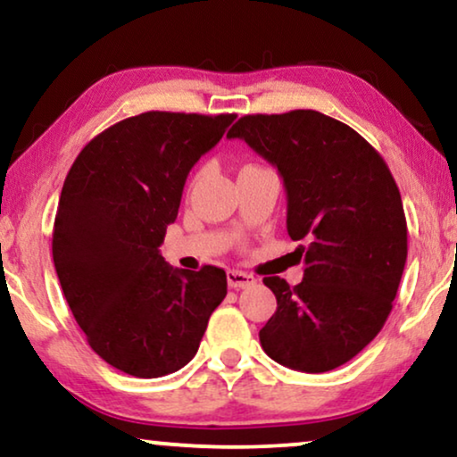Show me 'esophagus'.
<instances>
[{"instance_id":"obj_1","label":"esophagus","mask_w":457,"mask_h":457,"mask_svg":"<svg viewBox=\"0 0 457 457\" xmlns=\"http://www.w3.org/2000/svg\"><path fill=\"white\" fill-rule=\"evenodd\" d=\"M227 280H228V287H233V289H245V287L255 285L253 274L243 272V270H228Z\"/></svg>"}]
</instances>
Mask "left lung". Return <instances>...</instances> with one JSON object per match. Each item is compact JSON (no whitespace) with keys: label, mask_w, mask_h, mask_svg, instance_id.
Instances as JSON below:
<instances>
[{"label":"left lung","mask_w":457,"mask_h":457,"mask_svg":"<svg viewBox=\"0 0 457 457\" xmlns=\"http://www.w3.org/2000/svg\"><path fill=\"white\" fill-rule=\"evenodd\" d=\"M227 137L277 166L287 233L305 241L302 283L264 278L277 312L262 349L293 370H333L380 333L397 295L408 224L395 179L364 137L316 110L243 116Z\"/></svg>","instance_id":"8db88e82"}]
</instances>
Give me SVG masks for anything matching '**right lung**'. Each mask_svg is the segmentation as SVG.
Here are the masks:
<instances>
[{
  "label": "right lung",
  "mask_w": 457,
  "mask_h": 457,
  "mask_svg": "<svg viewBox=\"0 0 457 457\" xmlns=\"http://www.w3.org/2000/svg\"><path fill=\"white\" fill-rule=\"evenodd\" d=\"M235 114L145 112L77 155L54 222V264L93 352L139 378L177 372L197 353L227 297V272L168 266L160 255L187 174Z\"/></svg>",
  "instance_id": "obj_1"
}]
</instances>
